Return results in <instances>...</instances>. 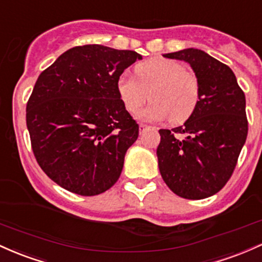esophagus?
Listing matches in <instances>:
<instances>
[{"label":"esophagus","instance_id":"obj_1","mask_svg":"<svg viewBox=\"0 0 262 262\" xmlns=\"http://www.w3.org/2000/svg\"><path fill=\"white\" fill-rule=\"evenodd\" d=\"M148 128H149V126L145 125V123H140V132H141V134H143V132H145L146 130H148Z\"/></svg>","mask_w":262,"mask_h":262}]
</instances>
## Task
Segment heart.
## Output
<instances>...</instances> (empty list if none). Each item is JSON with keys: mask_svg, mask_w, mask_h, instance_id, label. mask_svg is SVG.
<instances>
[{"mask_svg": "<svg viewBox=\"0 0 262 262\" xmlns=\"http://www.w3.org/2000/svg\"><path fill=\"white\" fill-rule=\"evenodd\" d=\"M136 76L122 72L116 81V90L123 106L135 114L148 99L152 102L141 110L139 117L145 121H162L178 125L193 115L199 102L201 88L198 78L187 72L183 64L167 58H155L136 66Z\"/></svg>", "mask_w": 262, "mask_h": 262, "instance_id": "1", "label": "heart"}]
</instances>
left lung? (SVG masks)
<instances>
[{
	"label": "left lung",
	"instance_id": "8db88e82",
	"mask_svg": "<svg viewBox=\"0 0 262 262\" xmlns=\"http://www.w3.org/2000/svg\"><path fill=\"white\" fill-rule=\"evenodd\" d=\"M184 60L199 81L193 115L182 126L160 130L158 168L173 193L204 199L218 193L233 174L248 136L245 94L233 70L201 49L163 54Z\"/></svg>",
	"mask_w": 262,
	"mask_h": 262
}]
</instances>
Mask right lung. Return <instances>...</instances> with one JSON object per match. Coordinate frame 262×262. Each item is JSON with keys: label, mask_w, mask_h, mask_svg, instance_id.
Returning a JSON list of instances; mask_svg holds the SVG:
<instances>
[{"label": "right lung", "mask_w": 262, "mask_h": 262, "mask_svg": "<svg viewBox=\"0 0 262 262\" xmlns=\"http://www.w3.org/2000/svg\"><path fill=\"white\" fill-rule=\"evenodd\" d=\"M139 59L134 51L88 44L64 52L38 76L26 121L34 157L58 186L90 196L117 182L139 125L116 81Z\"/></svg>", "instance_id": "add662e5"}]
</instances>
